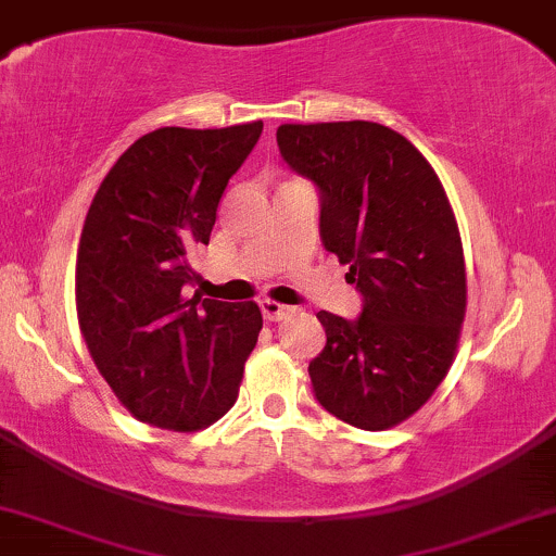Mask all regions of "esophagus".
<instances>
[{"label":"esophagus","instance_id":"esophagus-1","mask_svg":"<svg viewBox=\"0 0 556 556\" xmlns=\"http://www.w3.org/2000/svg\"><path fill=\"white\" fill-rule=\"evenodd\" d=\"M261 314H264L266 321H282L285 316L292 314V308L277 303V300H261Z\"/></svg>","mask_w":556,"mask_h":556}]
</instances>
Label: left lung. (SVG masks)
Returning a JSON list of instances; mask_svg holds the SVG:
<instances>
[{"label":"left lung","instance_id":"1","mask_svg":"<svg viewBox=\"0 0 556 556\" xmlns=\"http://www.w3.org/2000/svg\"><path fill=\"white\" fill-rule=\"evenodd\" d=\"M279 154L318 190L324 248L350 264L361 316L318 311L327 344L314 397L355 429L381 431L442 384L465 318V261L437 172L379 123L279 125Z\"/></svg>","mask_w":556,"mask_h":556}]
</instances>
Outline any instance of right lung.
Segmentation results:
<instances>
[{
    "mask_svg": "<svg viewBox=\"0 0 556 556\" xmlns=\"http://www.w3.org/2000/svg\"><path fill=\"white\" fill-rule=\"evenodd\" d=\"M264 123L138 138L96 190L75 300L88 353L132 416L175 431L219 420L238 400L264 318L256 303L185 298L188 256L208 245L229 177Z\"/></svg>",
    "mask_w": 556,
    "mask_h": 556,
    "instance_id": "right-lung-1",
    "label": "right lung"
}]
</instances>
